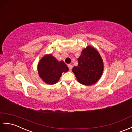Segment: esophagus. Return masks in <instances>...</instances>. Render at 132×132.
<instances>
[{
    "label": "esophagus",
    "mask_w": 132,
    "mask_h": 132,
    "mask_svg": "<svg viewBox=\"0 0 132 132\" xmlns=\"http://www.w3.org/2000/svg\"><path fill=\"white\" fill-rule=\"evenodd\" d=\"M68 68H69V69L70 71H71L72 69V68H73V66L71 65V64H68Z\"/></svg>",
    "instance_id": "obj_1"
}]
</instances>
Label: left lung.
<instances>
[{"label": "left lung", "mask_w": 132, "mask_h": 132, "mask_svg": "<svg viewBox=\"0 0 132 132\" xmlns=\"http://www.w3.org/2000/svg\"><path fill=\"white\" fill-rule=\"evenodd\" d=\"M77 66L72 69L78 82L86 86L95 84L103 72V59L96 48L88 46L82 50Z\"/></svg>", "instance_id": "8db88e82"}]
</instances>
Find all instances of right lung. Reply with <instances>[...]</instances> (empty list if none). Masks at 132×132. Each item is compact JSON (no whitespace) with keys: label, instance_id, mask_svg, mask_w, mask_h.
<instances>
[{"label":"right lung","instance_id":"add662e5","mask_svg":"<svg viewBox=\"0 0 132 132\" xmlns=\"http://www.w3.org/2000/svg\"><path fill=\"white\" fill-rule=\"evenodd\" d=\"M39 77L46 84L57 83L62 73L68 71V67L63 61H59L52 54H47L41 58L37 67Z\"/></svg>","mask_w":132,"mask_h":132}]
</instances>
